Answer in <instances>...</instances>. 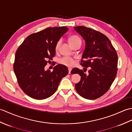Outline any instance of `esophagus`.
<instances>
[{
	"mask_svg": "<svg viewBox=\"0 0 132 132\" xmlns=\"http://www.w3.org/2000/svg\"><path fill=\"white\" fill-rule=\"evenodd\" d=\"M68 70H69V74H70V73H71V70H72V69H71V68H68Z\"/></svg>",
	"mask_w": 132,
	"mask_h": 132,
	"instance_id": "esophagus-1",
	"label": "esophagus"
}]
</instances>
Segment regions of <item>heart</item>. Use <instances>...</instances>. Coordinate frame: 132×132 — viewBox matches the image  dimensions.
I'll use <instances>...</instances> for the list:
<instances>
[{"label":"heart","mask_w":132,"mask_h":132,"mask_svg":"<svg viewBox=\"0 0 132 132\" xmlns=\"http://www.w3.org/2000/svg\"><path fill=\"white\" fill-rule=\"evenodd\" d=\"M69 42L71 46L78 43H82L81 39L77 36H71V37H70V38H69ZM61 43H62V40H60L57 42L55 46L56 49H58V48L60 47L61 45ZM59 63L64 66H66L68 67H71L74 65L75 61L74 60H72V59L71 58L65 57H63L61 58L60 60H59Z\"/></svg>","instance_id":"b5f03b06"}]
</instances>
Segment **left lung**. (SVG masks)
<instances>
[{
    "label": "left lung",
    "mask_w": 132,
    "mask_h": 132,
    "mask_svg": "<svg viewBox=\"0 0 132 132\" xmlns=\"http://www.w3.org/2000/svg\"><path fill=\"white\" fill-rule=\"evenodd\" d=\"M74 29L85 41L81 64L89 68L88 74L78 68L72 70L71 74L81 76L75 87L83 97L96 99L108 90L115 79L118 62L117 53L108 38L100 32L83 26Z\"/></svg>",
    "instance_id": "left-lung-1"
}]
</instances>
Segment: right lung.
I'll list each match as a JSON object with an SVG mask.
<instances>
[{"mask_svg": "<svg viewBox=\"0 0 132 132\" xmlns=\"http://www.w3.org/2000/svg\"><path fill=\"white\" fill-rule=\"evenodd\" d=\"M68 27L47 28L27 37L17 50L13 70L19 86L33 99L48 98L57 90L61 80L69 73L63 64L45 70L47 61L55 55V46Z\"/></svg>", "mask_w": 132, "mask_h": 132, "instance_id": "right-lung-1", "label": "right lung"}]
</instances>
